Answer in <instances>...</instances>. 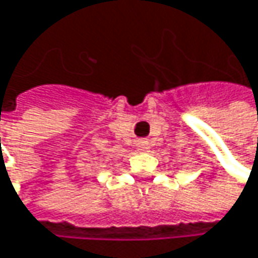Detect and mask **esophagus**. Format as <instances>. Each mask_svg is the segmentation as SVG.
Here are the masks:
<instances>
[{
  "label": "esophagus",
  "instance_id": "obj_1",
  "mask_svg": "<svg viewBox=\"0 0 258 258\" xmlns=\"http://www.w3.org/2000/svg\"><path fill=\"white\" fill-rule=\"evenodd\" d=\"M137 149H139V152H148L149 151V145L146 142H140L137 145Z\"/></svg>",
  "mask_w": 258,
  "mask_h": 258
}]
</instances>
